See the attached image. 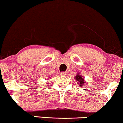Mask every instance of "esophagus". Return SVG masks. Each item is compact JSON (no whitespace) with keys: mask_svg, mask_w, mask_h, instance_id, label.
I'll list each match as a JSON object with an SVG mask.
<instances>
[{"mask_svg":"<svg viewBox=\"0 0 123 123\" xmlns=\"http://www.w3.org/2000/svg\"><path fill=\"white\" fill-rule=\"evenodd\" d=\"M60 74L61 75H66V73H65V72H62V73H60Z\"/></svg>","mask_w":123,"mask_h":123,"instance_id":"1","label":"esophagus"}]
</instances>
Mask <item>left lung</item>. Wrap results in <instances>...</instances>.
Returning a JSON list of instances; mask_svg holds the SVG:
<instances>
[{"instance_id":"8db88e82","label":"left lung","mask_w":123,"mask_h":123,"mask_svg":"<svg viewBox=\"0 0 123 123\" xmlns=\"http://www.w3.org/2000/svg\"><path fill=\"white\" fill-rule=\"evenodd\" d=\"M75 79L76 80H78V81L79 82L78 84H79V86H81V87L82 86H83V84L85 83L84 79L82 78L81 75H78L75 77Z\"/></svg>"}]
</instances>
